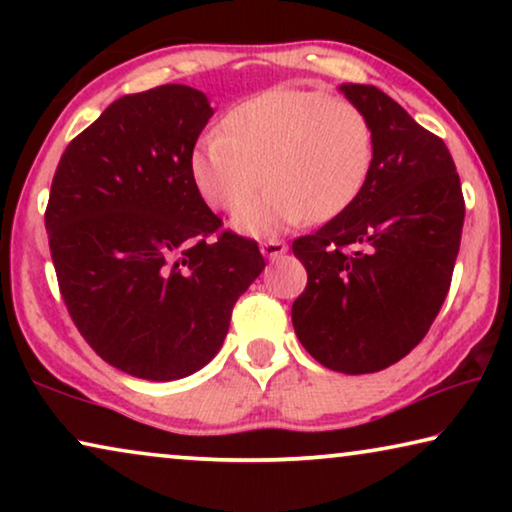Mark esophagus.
Masks as SVG:
<instances>
[{
    "label": "esophagus",
    "mask_w": 512,
    "mask_h": 512,
    "mask_svg": "<svg viewBox=\"0 0 512 512\" xmlns=\"http://www.w3.org/2000/svg\"><path fill=\"white\" fill-rule=\"evenodd\" d=\"M286 249H289V247H286V242H282V240H265V242H261V254L265 258H270V261H275V258L284 256Z\"/></svg>",
    "instance_id": "esophagus-1"
}]
</instances>
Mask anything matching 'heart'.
Instances as JSON below:
<instances>
[{
    "mask_svg": "<svg viewBox=\"0 0 512 512\" xmlns=\"http://www.w3.org/2000/svg\"><path fill=\"white\" fill-rule=\"evenodd\" d=\"M373 163V123L356 104L270 88L233 104L188 167L195 191L219 212L241 207L265 180L269 191L233 219L240 233L263 237L340 216L366 188Z\"/></svg>",
    "mask_w": 512,
    "mask_h": 512,
    "instance_id": "heart-1",
    "label": "heart"
}]
</instances>
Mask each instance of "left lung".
<instances>
[{
    "instance_id": "obj_1",
    "label": "left lung",
    "mask_w": 512,
    "mask_h": 512,
    "mask_svg": "<svg viewBox=\"0 0 512 512\" xmlns=\"http://www.w3.org/2000/svg\"><path fill=\"white\" fill-rule=\"evenodd\" d=\"M375 132V163L352 207L293 240L307 286L291 307L321 366L377 373L415 349L450 291L464 195L445 142L375 86L342 83Z\"/></svg>"
}]
</instances>
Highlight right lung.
<instances>
[{
	"mask_svg": "<svg viewBox=\"0 0 512 512\" xmlns=\"http://www.w3.org/2000/svg\"><path fill=\"white\" fill-rule=\"evenodd\" d=\"M212 114L181 83L125 95L69 142L51 184L44 219L69 317L109 366L142 380L207 366L265 268L254 240L219 233L193 186Z\"/></svg>",
	"mask_w": 512,
	"mask_h": 512,
	"instance_id": "obj_1",
	"label": "right lung"
}]
</instances>
